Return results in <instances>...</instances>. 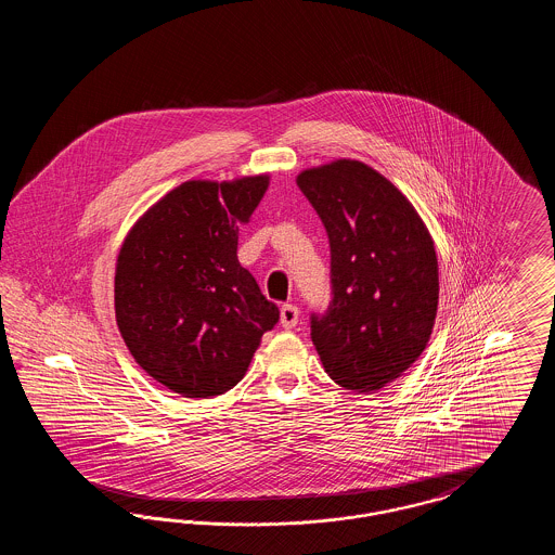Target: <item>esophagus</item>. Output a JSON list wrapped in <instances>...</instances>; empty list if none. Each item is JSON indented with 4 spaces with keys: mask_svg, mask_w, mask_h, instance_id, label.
<instances>
[{
    "mask_svg": "<svg viewBox=\"0 0 555 555\" xmlns=\"http://www.w3.org/2000/svg\"><path fill=\"white\" fill-rule=\"evenodd\" d=\"M297 322H299V310H297V306H293V304L283 306V308H281V324H283V328H295Z\"/></svg>",
    "mask_w": 555,
    "mask_h": 555,
    "instance_id": "esophagus-1",
    "label": "esophagus"
}]
</instances>
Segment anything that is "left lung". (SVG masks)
I'll list each match as a JSON object with an SVG mask.
<instances>
[{
    "mask_svg": "<svg viewBox=\"0 0 555 555\" xmlns=\"http://www.w3.org/2000/svg\"><path fill=\"white\" fill-rule=\"evenodd\" d=\"M295 181L331 243L333 304L312 317L318 356L337 385L378 391L430 339L439 306L435 243L410 199L360 159L306 168Z\"/></svg>",
    "mask_w": 555,
    "mask_h": 555,
    "instance_id": "1",
    "label": "left lung"
}]
</instances>
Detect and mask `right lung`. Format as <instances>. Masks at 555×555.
<instances>
[{"mask_svg":"<svg viewBox=\"0 0 555 555\" xmlns=\"http://www.w3.org/2000/svg\"><path fill=\"white\" fill-rule=\"evenodd\" d=\"M268 183V175L186 181L145 211L120 245L118 331L134 362L172 393L233 389L279 322V308L237 260L238 224Z\"/></svg>","mask_w":555,"mask_h":555,"instance_id":"add662e5","label":"right lung"}]
</instances>
